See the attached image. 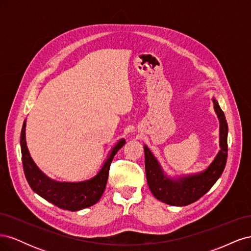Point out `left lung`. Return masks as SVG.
<instances>
[{
	"instance_id": "obj_1",
	"label": "left lung",
	"mask_w": 251,
	"mask_h": 251,
	"mask_svg": "<svg viewBox=\"0 0 251 251\" xmlns=\"http://www.w3.org/2000/svg\"><path fill=\"white\" fill-rule=\"evenodd\" d=\"M220 120V151L215 160L204 172L179 180H173L163 174L160 165L151 151L144 146V162L148 185L156 199L173 206H185L199 200L212 187L221 176L227 161V134L228 126L224 112L216 100H212Z\"/></svg>"
}]
</instances>
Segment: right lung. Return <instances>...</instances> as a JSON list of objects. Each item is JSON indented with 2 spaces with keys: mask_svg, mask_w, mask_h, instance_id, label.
<instances>
[{
  "mask_svg": "<svg viewBox=\"0 0 251 251\" xmlns=\"http://www.w3.org/2000/svg\"><path fill=\"white\" fill-rule=\"evenodd\" d=\"M25 126L26 121L23 125L21 132L22 161L25 177L32 191L45 200L54 204L55 206L70 211L90 207L100 201L107 185L111 162L117 151L125 146V139L119 140L113 148L109 158L94 178L82 182H72V183L57 182L45 176L30 157L25 138Z\"/></svg>",
  "mask_w": 251,
  "mask_h": 251,
  "instance_id": "obj_1",
  "label": "right lung"
}]
</instances>
